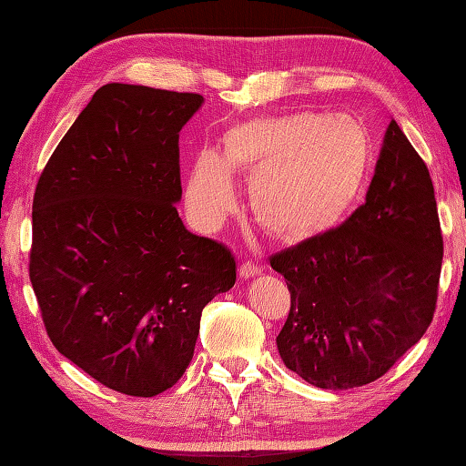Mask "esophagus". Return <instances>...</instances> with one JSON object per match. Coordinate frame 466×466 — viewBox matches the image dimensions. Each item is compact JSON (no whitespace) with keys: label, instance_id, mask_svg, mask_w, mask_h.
<instances>
[{"label":"esophagus","instance_id":"1","mask_svg":"<svg viewBox=\"0 0 466 466\" xmlns=\"http://www.w3.org/2000/svg\"><path fill=\"white\" fill-rule=\"evenodd\" d=\"M262 272V266L254 264V262H242L240 268H238V274L240 279H252V276H258Z\"/></svg>","mask_w":466,"mask_h":466}]
</instances>
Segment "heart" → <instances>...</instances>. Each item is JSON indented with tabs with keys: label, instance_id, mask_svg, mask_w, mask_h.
<instances>
[{
	"label": "heart",
	"instance_id": "b5f03b06",
	"mask_svg": "<svg viewBox=\"0 0 466 466\" xmlns=\"http://www.w3.org/2000/svg\"><path fill=\"white\" fill-rule=\"evenodd\" d=\"M370 147L350 117L314 112L254 117L230 127L222 156L196 157L186 204L200 226H216L234 206L230 172L250 177V208L284 242L314 238L339 224L359 198Z\"/></svg>",
	"mask_w": 466,
	"mask_h": 466
}]
</instances>
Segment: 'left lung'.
Segmentation results:
<instances>
[{"mask_svg":"<svg viewBox=\"0 0 466 466\" xmlns=\"http://www.w3.org/2000/svg\"><path fill=\"white\" fill-rule=\"evenodd\" d=\"M290 290L280 359L329 390L380 379L437 309L442 234L427 164L397 122L366 192L342 226L270 256Z\"/></svg>","mask_w":466,"mask_h":466,"instance_id":"obj_1","label":"left lung"}]
</instances>
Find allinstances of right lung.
<instances>
[{"instance_id":"1","label":"right lung","mask_w":466,"mask_h":466,"mask_svg":"<svg viewBox=\"0 0 466 466\" xmlns=\"http://www.w3.org/2000/svg\"><path fill=\"white\" fill-rule=\"evenodd\" d=\"M200 94L106 84L34 194L29 280L57 352L104 386L156 397L182 379L200 316L236 282L224 244L186 230L180 130Z\"/></svg>"}]
</instances>
